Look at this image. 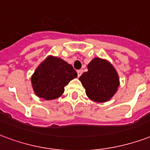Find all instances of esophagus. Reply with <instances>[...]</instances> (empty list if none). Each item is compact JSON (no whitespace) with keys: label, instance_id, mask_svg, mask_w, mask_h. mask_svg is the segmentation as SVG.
Segmentation results:
<instances>
[{"label":"esophagus","instance_id":"esophagus-1","mask_svg":"<svg viewBox=\"0 0 150 150\" xmlns=\"http://www.w3.org/2000/svg\"><path fill=\"white\" fill-rule=\"evenodd\" d=\"M82 73H83V71H82V70H79V71H77L78 77H80V76H81V75H82Z\"/></svg>","mask_w":150,"mask_h":150}]
</instances>
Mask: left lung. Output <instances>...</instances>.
Instances as JSON below:
<instances>
[{
	"label": "left lung",
	"mask_w": 150,
	"mask_h": 150,
	"mask_svg": "<svg viewBox=\"0 0 150 150\" xmlns=\"http://www.w3.org/2000/svg\"><path fill=\"white\" fill-rule=\"evenodd\" d=\"M88 71L79 77L90 100L106 102L115 95L120 86V78L113 65L107 60L94 57L87 65Z\"/></svg>",
	"instance_id": "left-lung-1"
}]
</instances>
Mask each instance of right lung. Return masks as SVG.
<instances>
[{"mask_svg": "<svg viewBox=\"0 0 150 150\" xmlns=\"http://www.w3.org/2000/svg\"><path fill=\"white\" fill-rule=\"evenodd\" d=\"M77 77V72L71 64L53 56H48L40 64L31 76L34 93L45 100L60 98L64 86Z\"/></svg>", "mask_w": 150, "mask_h": 150, "instance_id": "1", "label": "right lung"}]
</instances>
